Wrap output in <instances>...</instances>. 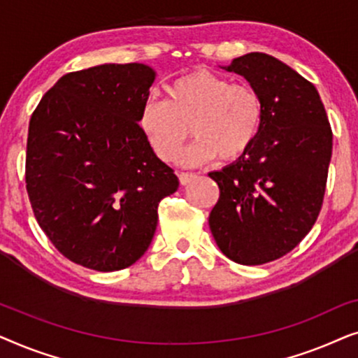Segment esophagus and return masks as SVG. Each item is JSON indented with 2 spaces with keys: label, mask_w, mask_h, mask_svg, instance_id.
<instances>
[{
  "label": "esophagus",
  "mask_w": 358,
  "mask_h": 358,
  "mask_svg": "<svg viewBox=\"0 0 358 358\" xmlns=\"http://www.w3.org/2000/svg\"><path fill=\"white\" fill-rule=\"evenodd\" d=\"M195 178H197V174H194V173H179V182L182 185L189 184L190 180H194Z\"/></svg>",
  "instance_id": "34e87169"
}]
</instances>
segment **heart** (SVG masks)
Listing matches in <instances>:
<instances>
[{
  "instance_id": "1",
  "label": "heart",
  "mask_w": 358,
  "mask_h": 358,
  "mask_svg": "<svg viewBox=\"0 0 358 358\" xmlns=\"http://www.w3.org/2000/svg\"><path fill=\"white\" fill-rule=\"evenodd\" d=\"M262 115V99L254 87L197 70L171 83L168 101L146 99L138 125L156 156L166 163L178 159L190 125L197 138L182 161L197 164L215 156L223 161L243 156L261 131Z\"/></svg>"
}]
</instances>
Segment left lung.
I'll return each instance as SVG.
<instances>
[{
    "label": "left lung",
    "mask_w": 358,
    "mask_h": 358,
    "mask_svg": "<svg viewBox=\"0 0 358 358\" xmlns=\"http://www.w3.org/2000/svg\"><path fill=\"white\" fill-rule=\"evenodd\" d=\"M222 68L259 92L264 115L251 148L208 174L220 187L208 224L224 256L257 266L290 252L315 224L332 131L316 87L275 57L252 52Z\"/></svg>",
    "instance_id": "left-lung-1"
}]
</instances>
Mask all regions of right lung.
<instances>
[{
	"label": "right lung",
	"mask_w": 358,
	"mask_h": 358,
	"mask_svg": "<svg viewBox=\"0 0 358 358\" xmlns=\"http://www.w3.org/2000/svg\"><path fill=\"white\" fill-rule=\"evenodd\" d=\"M155 80L143 63L68 73L29 124L26 184L37 223L63 256L92 271L138 261L159 202L179 187L138 125Z\"/></svg>",
	"instance_id": "add662e5"
}]
</instances>
